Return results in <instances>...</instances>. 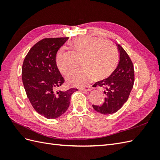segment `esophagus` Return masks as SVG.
I'll return each mask as SVG.
<instances>
[{
    "label": "esophagus",
    "mask_w": 160,
    "mask_h": 160,
    "mask_svg": "<svg viewBox=\"0 0 160 160\" xmlns=\"http://www.w3.org/2000/svg\"><path fill=\"white\" fill-rule=\"evenodd\" d=\"M91 89H92V88H91V87H90V86L89 87L87 86V87H85V88L79 89V90L82 91H91Z\"/></svg>",
    "instance_id": "1"
}]
</instances>
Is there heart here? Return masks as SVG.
Instances as JSON below:
<instances>
[{
    "label": "heart",
    "instance_id": "1",
    "mask_svg": "<svg viewBox=\"0 0 160 160\" xmlns=\"http://www.w3.org/2000/svg\"><path fill=\"white\" fill-rule=\"evenodd\" d=\"M71 46L81 52L79 68L71 70L66 77L69 85L81 88L94 77L102 79L109 76L117 66L119 53L112 42L91 36H79L73 38ZM64 48L57 51L55 62L61 74L67 71L64 61Z\"/></svg>",
    "mask_w": 160,
    "mask_h": 160
}]
</instances>
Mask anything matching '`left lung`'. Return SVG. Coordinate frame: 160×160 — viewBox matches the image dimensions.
I'll return each mask as SVG.
<instances>
[{
	"label": "left lung",
	"instance_id": "obj_1",
	"mask_svg": "<svg viewBox=\"0 0 160 160\" xmlns=\"http://www.w3.org/2000/svg\"><path fill=\"white\" fill-rule=\"evenodd\" d=\"M119 51V60L116 69L105 79L96 82L94 87H101L105 95L101 105H93L98 112L112 114L122 108L128 99L134 83V69L128 53L119 44H116Z\"/></svg>",
	"mask_w": 160,
	"mask_h": 160
}]
</instances>
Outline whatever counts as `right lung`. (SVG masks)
<instances>
[{
	"instance_id": "add662e5",
	"label": "right lung",
	"mask_w": 160,
	"mask_h": 160,
	"mask_svg": "<svg viewBox=\"0 0 160 160\" xmlns=\"http://www.w3.org/2000/svg\"><path fill=\"white\" fill-rule=\"evenodd\" d=\"M68 39L69 37L49 38L38 41L27 53L22 67L27 98L38 113L49 119L65 113L71 95L78 90H57L65 80L57 68L56 55Z\"/></svg>"
}]
</instances>
